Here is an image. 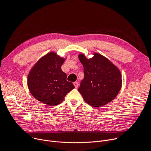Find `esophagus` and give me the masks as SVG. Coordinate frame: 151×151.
<instances>
[{
    "label": "esophagus",
    "instance_id": "obj_1",
    "mask_svg": "<svg viewBox=\"0 0 151 151\" xmlns=\"http://www.w3.org/2000/svg\"><path fill=\"white\" fill-rule=\"evenodd\" d=\"M73 85H74V86H75V88H78V86H79V83H78L77 82H73Z\"/></svg>",
    "mask_w": 151,
    "mask_h": 151
}]
</instances>
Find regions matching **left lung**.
I'll return each instance as SVG.
<instances>
[{"label":"left lung","mask_w":151,"mask_h":151,"mask_svg":"<svg viewBox=\"0 0 151 151\" xmlns=\"http://www.w3.org/2000/svg\"><path fill=\"white\" fill-rule=\"evenodd\" d=\"M87 58L81 53L78 58L83 66L84 79L79 92L85 102L93 107H100L112 101L122 87L119 69L108 58L94 52Z\"/></svg>","instance_id":"left-lung-1"}]
</instances>
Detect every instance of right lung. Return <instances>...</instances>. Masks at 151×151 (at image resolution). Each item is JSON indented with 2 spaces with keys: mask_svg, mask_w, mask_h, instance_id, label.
I'll use <instances>...</instances> for the list:
<instances>
[{
  "mask_svg": "<svg viewBox=\"0 0 151 151\" xmlns=\"http://www.w3.org/2000/svg\"><path fill=\"white\" fill-rule=\"evenodd\" d=\"M65 60L51 51L39 59L31 69L27 76V87L36 100L51 106H56L75 88L61 70Z\"/></svg>",
  "mask_w": 151,
  "mask_h": 151,
  "instance_id": "right-lung-1",
  "label": "right lung"
}]
</instances>
